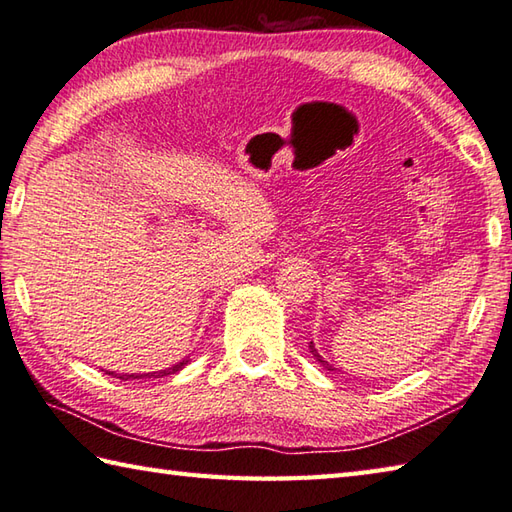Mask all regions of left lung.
<instances>
[{
  "mask_svg": "<svg viewBox=\"0 0 512 512\" xmlns=\"http://www.w3.org/2000/svg\"><path fill=\"white\" fill-rule=\"evenodd\" d=\"M310 353H313V355H315V359H317V362H319V364H322L324 368H328V370H333V366H330L328 362H324V359H322V355H319V353H317V350H315V346H313V342H310Z\"/></svg>",
  "mask_w": 512,
  "mask_h": 512,
  "instance_id": "left-lung-1",
  "label": "left lung"
}]
</instances>
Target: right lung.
<instances>
[{
    "mask_svg": "<svg viewBox=\"0 0 512 512\" xmlns=\"http://www.w3.org/2000/svg\"><path fill=\"white\" fill-rule=\"evenodd\" d=\"M188 364V359H184V362H179V364H175V366H170V368H166V370H157V373H144V375H137V373H133V375H115V373H110V370H106L108 375H113V377H119V379H150V377H166V375H175V373H179V370H182L184 366Z\"/></svg>",
    "mask_w": 512,
    "mask_h": 512,
    "instance_id": "add662e5",
    "label": "right lung"
}]
</instances>
